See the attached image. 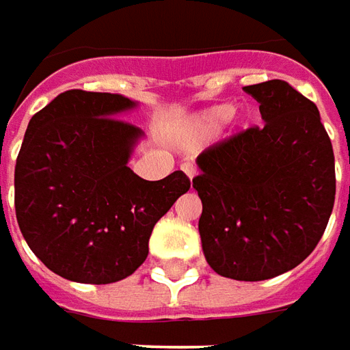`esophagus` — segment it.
Returning <instances> with one entry per match:
<instances>
[{
	"instance_id": "esophagus-1",
	"label": "esophagus",
	"mask_w": 350,
	"mask_h": 350,
	"mask_svg": "<svg viewBox=\"0 0 350 350\" xmlns=\"http://www.w3.org/2000/svg\"><path fill=\"white\" fill-rule=\"evenodd\" d=\"M183 171L188 175V179H194L196 173H198V170H196L192 163H183Z\"/></svg>"
}]
</instances>
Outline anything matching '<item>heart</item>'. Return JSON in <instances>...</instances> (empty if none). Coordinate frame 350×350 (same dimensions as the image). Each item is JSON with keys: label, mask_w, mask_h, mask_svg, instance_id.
Segmentation results:
<instances>
[{"label": "heart", "mask_w": 350, "mask_h": 350, "mask_svg": "<svg viewBox=\"0 0 350 350\" xmlns=\"http://www.w3.org/2000/svg\"><path fill=\"white\" fill-rule=\"evenodd\" d=\"M232 115V107L230 105H219V107L209 109L207 113H203L202 118H200V126L203 130H215L219 128L220 124L228 120Z\"/></svg>", "instance_id": "1"}]
</instances>
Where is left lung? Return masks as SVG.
Here are the masks:
<instances>
[{
	"label": "left lung",
	"mask_w": 350,
	"mask_h": 350,
	"mask_svg": "<svg viewBox=\"0 0 350 350\" xmlns=\"http://www.w3.org/2000/svg\"><path fill=\"white\" fill-rule=\"evenodd\" d=\"M264 124L198 156L205 260L235 281H266L301 264L321 241L336 200V163L321 113L288 83L245 86Z\"/></svg>",
	"instance_id": "8db88e82"
}]
</instances>
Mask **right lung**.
<instances>
[{"label":"right lung","instance_id":"right-lung-1","mask_svg":"<svg viewBox=\"0 0 350 350\" xmlns=\"http://www.w3.org/2000/svg\"><path fill=\"white\" fill-rule=\"evenodd\" d=\"M137 105L120 94L68 90L31 116L14 167L24 239L64 279L109 284L145 262L152 228L187 194L173 171L145 180L128 167L143 131L116 116Z\"/></svg>","mask_w":350,"mask_h":350}]
</instances>
